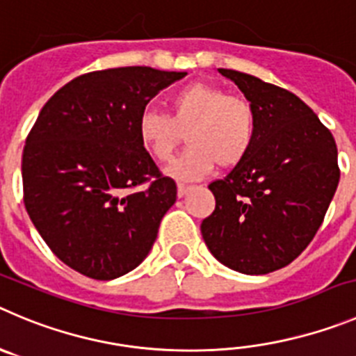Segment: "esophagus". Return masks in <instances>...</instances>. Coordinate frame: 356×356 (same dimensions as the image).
<instances>
[{"label":"esophagus","mask_w":356,"mask_h":356,"mask_svg":"<svg viewBox=\"0 0 356 356\" xmlns=\"http://www.w3.org/2000/svg\"><path fill=\"white\" fill-rule=\"evenodd\" d=\"M189 189H191V186H186V184H177V197L182 198L186 193H188Z\"/></svg>","instance_id":"esophagus-1"}]
</instances>
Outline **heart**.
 <instances>
[{"mask_svg": "<svg viewBox=\"0 0 356 356\" xmlns=\"http://www.w3.org/2000/svg\"><path fill=\"white\" fill-rule=\"evenodd\" d=\"M170 115L144 112L138 137L158 161H167L186 133L188 151L165 168L177 181H197L218 165L232 168L251 151L257 118L251 103L207 82H193L170 96Z\"/></svg>", "mask_w": 356, "mask_h": 356, "instance_id": "heart-1", "label": "heart"}]
</instances>
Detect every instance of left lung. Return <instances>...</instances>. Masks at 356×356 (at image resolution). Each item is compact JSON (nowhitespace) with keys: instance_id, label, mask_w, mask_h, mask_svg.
I'll return each mask as SVG.
<instances>
[{"instance_id":"obj_1","label":"left lung","mask_w":356,"mask_h":356,"mask_svg":"<svg viewBox=\"0 0 356 356\" xmlns=\"http://www.w3.org/2000/svg\"><path fill=\"white\" fill-rule=\"evenodd\" d=\"M251 103V151L225 179L209 184L216 209L202 237L232 270L261 275L286 267L313 241L339 184L337 145L293 92L249 73L218 68Z\"/></svg>"}]
</instances>
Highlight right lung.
Here are the masks:
<instances>
[{"label": "right lung", "mask_w": 356, "mask_h": 356, "mask_svg": "<svg viewBox=\"0 0 356 356\" xmlns=\"http://www.w3.org/2000/svg\"><path fill=\"white\" fill-rule=\"evenodd\" d=\"M186 72L124 66L63 86L38 114L22 152L24 205L52 253L111 281L144 261L177 186L138 137V119Z\"/></svg>", "instance_id": "add662e5"}]
</instances>
